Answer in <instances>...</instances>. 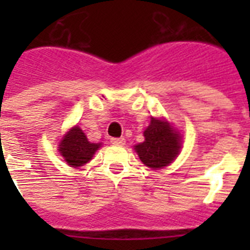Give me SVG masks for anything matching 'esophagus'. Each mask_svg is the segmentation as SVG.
Instances as JSON below:
<instances>
[{"label":"esophagus","mask_w":250,"mask_h":250,"mask_svg":"<svg viewBox=\"0 0 250 250\" xmlns=\"http://www.w3.org/2000/svg\"><path fill=\"white\" fill-rule=\"evenodd\" d=\"M110 143L113 145H119V146H122V145L125 144V137H113V139L110 140Z\"/></svg>","instance_id":"34e87169"}]
</instances>
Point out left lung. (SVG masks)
<instances>
[{
    "label": "left lung",
    "instance_id": "obj_1",
    "mask_svg": "<svg viewBox=\"0 0 250 250\" xmlns=\"http://www.w3.org/2000/svg\"><path fill=\"white\" fill-rule=\"evenodd\" d=\"M145 140L135 150L145 166L153 170L168 166L182 149V136L162 118H153L144 131Z\"/></svg>",
    "mask_w": 250,
    "mask_h": 250
}]
</instances>
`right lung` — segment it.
I'll return each instance as SVG.
<instances>
[{
    "label": "right lung",
    "mask_w": 250,
    "mask_h": 250,
    "mask_svg": "<svg viewBox=\"0 0 250 250\" xmlns=\"http://www.w3.org/2000/svg\"><path fill=\"white\" fill-rule=\"evenodd\" d=\"M101 144L90 143L80 127L75 125L68 131L60 143L58 152L68 166L80 167L88 164Z\"/></svg>",
    "instance_id": "obj_1"
}]
</instances>
